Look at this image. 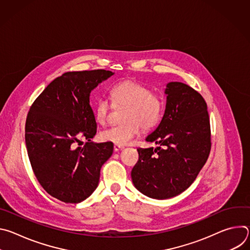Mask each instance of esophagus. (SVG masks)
<instances>
[{
  "instance_id": "obj_1",
  "label": "esophagus",
  "mask_w": 250,
  "mask_h": 250,
  "mask_svg": "<svg viewBox=\"0 0 250 250\" xmlns=\"http://www.w3.org/2000/svg\"><path fill=\"white\" fill-rule=\"evenodd\" d=\"M125 147L123 146H118V145H115L114 146V150L115 151H119V150H122V149H124Z\"/></svg>"
}]
</instances>
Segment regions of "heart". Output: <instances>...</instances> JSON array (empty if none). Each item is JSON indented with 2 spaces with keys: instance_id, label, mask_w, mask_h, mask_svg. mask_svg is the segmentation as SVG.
Segmentation results:
<instances>
[{
  "instance_id": "b5f03b06",
  "label": "heart",
  "mask_w": 250,
  "mask_h": 250,
  "mask_svg": "<svg viewBox=\"0 0 250 250\" xmlns=\"http://www.w3.org/2000/svg\"><path fill=\"white\" fill-rule=\"evenodd\" d=\"M114 105L125 106L121 125L101 131L103 141L118 146H125L139 132V126L149 130L156 126L164 113V101L161 96L132 80H124L114 84L110 89ZM112 104L106 98H100L95 104V116L98 123L104 125L108 120Z\"/></svg>"
}]
</instances>
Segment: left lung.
Here are the masks:
<instances>
[{
	"mask_svg": "<svg viewBox=\"0 0 250 250\" xmlns=\"http://www.w3.org/2000/svg\"><path fill=\"white\" fill-rule=\"evenodd\" d=\"M164 116L146 141L159 145L138 148L131 170L135 188L144 195L164 200L188 189L210 151V126L204 98L181 82L166 85Z\"/></svg>",
	"mask_w": 250,
	"mask_h": 250,
	"instance_id": "obj_1",
	"label": "left lung"
}]
</instances>
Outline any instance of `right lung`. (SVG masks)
Segmentation results:
<instances>
[{"label":"right lung","instance_id":"1","mask_svg":"<svg viewBox=\"0 0 250 250\" xmlns=\"http://www.w3.org/2000/svg\"><path fill=\"white\" fill-rule=\"evenodd\" d=\"M114 75L104 69L66 72L31 104L25 122L28 158L42 188L64 203L77 204L96 190L102 165L113 154L112 142L91 141L97 123L91 92ZM84 137L82 148L75 145Z\"/></svg>","mask_w":250,"mask_h":250}]
</instances>
